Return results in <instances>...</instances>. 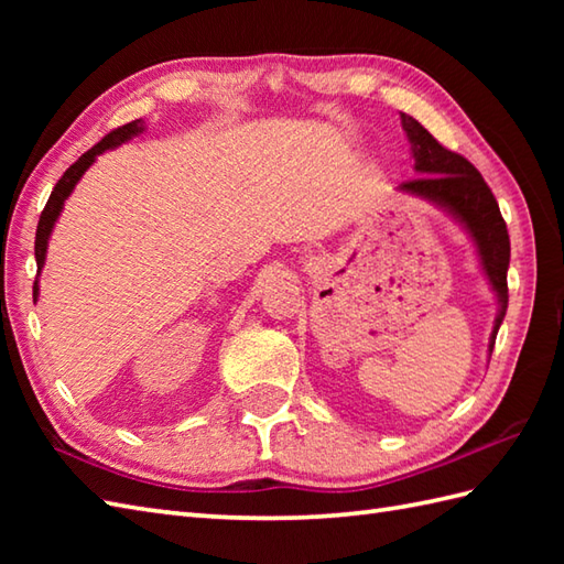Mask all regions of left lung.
<instances>
[{"instance_id": "1", "label": "left lung", "mask_w": 564, "mask_h": 564, "mask_svg": "<svg viewBox=\"0 0 564 564\" xmlns=\"http://www.w3.org/2000/svg\"><path fill=\"white\" fill-rule=\"evenodd\" d=\"M402 128L406 138L412 142L414 152V170L419 174L404 182L400 191L414 196H424L446 208L453 218H458L465 230L473 235L477 251H480L482 269L489 283L499 297V315L495 319V332L489 337V354L495 349V339L501 319L507 315L509 305V285H507V269H509V232L507 223L499 213V203L487 186L482 174L467 162L463 154L443 148L441 142L429 133V130L414 121L412 116L400 113Z\"/></svg>"}]
</instances>
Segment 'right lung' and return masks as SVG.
I'll list each match as a JSON object with an SVG mask.
<instances>
[{
	"label": "right lung",
	"mask_w": 564,
	"mask_h": 564,
	"mask_svg": "<svg viewBox=\"0 0 564 564\" xmlns=\"http://www.w3.org/2000/svg\"><path fill=\"white\" fill-rule=\"evenodd\" d=\"M138 133H142V121H133V123H126V126H121V128L111 130L109 135H106L101 142H97V145H94L91 150L84 152L82 158H79L75 164H72L63 176H59V182L55 184L53 194H51V198H47L45 208H43V213H41L39 230H35V263H39V273H41L43 263H45L47 237H51L53 225H55V220H57V215H59V210H63V206H65V198L72 194V188H75V184L79 182L82 174L89 170L91 162L97 160V154H101V152H106V150H111V148H116V145H121V142L130 140V138L138 135ZM35 297H39V279H35V283H33V301H35Z\"/></svg>",
	"instance_id": "right-lung-1"
}]
</instances>
